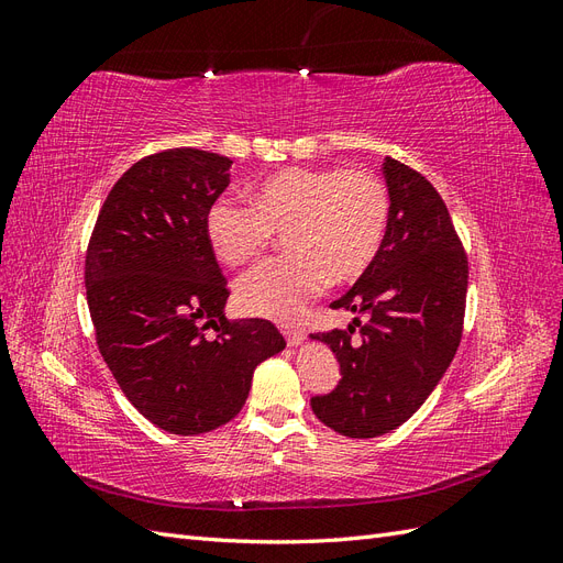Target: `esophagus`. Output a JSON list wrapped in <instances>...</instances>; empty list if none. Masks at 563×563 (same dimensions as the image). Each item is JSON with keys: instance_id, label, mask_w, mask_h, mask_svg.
I'll list each match as a JSON object with an SVG mask.
<instances>
[{"instance_id": "34e87169", "label": "esophagus", "mask_w": 563, "mask_h": 563, "mask_svg": "<svg viewBox=\"0 0 563 563\" xmlns=\"http://www.w3.org/2000/svg\"><path fill=\"white\" fill-rule=\"evenodd\" d=\"M284 338L288 347H298L305 340V331L302 329H284Z\"/></svg>"}]
</instances>
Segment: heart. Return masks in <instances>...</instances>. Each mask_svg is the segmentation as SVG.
<instances>
[{
	"label": "heart",
	"instance_id": "heart-1",
	"mask_svg": "<svg viewBox=\"0 0 563 563\" xmlns=\"http://www.w3.org/2000/svg\"><path fill=\"white\" fill-rule=\"evenodd\" d=\"M387 183L371 168H284L249 190V201L216 199L207 240L225 265L255 258L275 232L291 251L251 269L236 302L255 317L294 321L329 286L360 279L378 258L389 225Z\"/></svg>",
	"mask_w": 563,
	"mask_h": 563
}]
</instances>
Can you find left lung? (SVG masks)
Wrapping results in <instances>:
<instances>
[{"label": "left lung", "instance_id": "left-lung-1", "mask_svg": "<svg viewBox=\"0 0 563 563\" xmlns=\"http://www.w3.org/2000/svg\"><path fill=\"white\" fill-rule=\"evenodd\" d=\"M391 199L378 258L333 310L354 317L345 331L312 333L340 364L333 391L312 397L314 416L352 439L397 430L444 378L463 335L467 255L444 199L422 174L385 157ZM363 327L353 338V323Z\"/></svg>", "mask_w": 563, "mask_h": 563}]
</instances>
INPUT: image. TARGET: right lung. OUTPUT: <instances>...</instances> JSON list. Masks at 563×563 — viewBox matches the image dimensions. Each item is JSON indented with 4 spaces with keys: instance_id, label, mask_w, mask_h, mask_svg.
<instances>
[{
    "instance_id": "right-lung-1",
    "label": "right lung",
    "mask_w": 563,
    "mask_h": 563,
    "mask_svg": "<svg viewBox=\"0 0 563 563\" xmlns=\"http://www.w3.org/2000/svg\"><path fill=\"white\" fill-rule=\"evenodd\" d=\"M230 166L195 147L135 162L100 209L84 265L96 343L117 385L152 424L183 437L230 422L255 366L286 347L267 319L223 312L230 291L207 211Z\"/></svg>"
}]
</instances>
